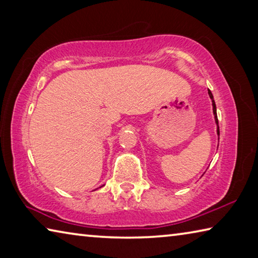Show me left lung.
<instances>
[{"label": "left lung", "instance_id": "1", "mask_svg": "<svg viewBox=\"0 0 258 258\" xmlns=\"http://www.w3.org/2000/svg\"><path fill=\"white\" fill-rule=\"evenodd\" d=\"M208 94H209V98H211V100H212L214 118H215V123H216V125H217V130H216V132H217V135H218V137H220V127H218V119H217V113H216V104H215V101H214V97H213V94H212V92H211V90H208Z\"/></svg>", "mask_w": 258, "mask_h": 258}]
</instances>
